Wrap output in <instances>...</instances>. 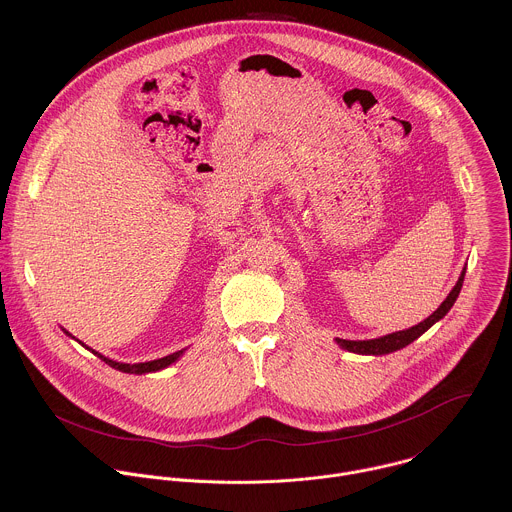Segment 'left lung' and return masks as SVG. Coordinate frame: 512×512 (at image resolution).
Instances as JSON below:
<instances>
[{
  "mask_svg": "<svg viewBox=\"0 0 512 512\" xmlns=\"http://www.w3.org/2000/svg\"><path fill=\"white\" fill-rule=\"evenodd\" d=\"M463 278H465V268L461 270V276L457 280V284L453 286V290L447 293V297L441 301L438 309L428 317L424 319L422 323L410 327V329H404V331H396V333H388L384 337H378V339H368V341H347V339H335L337 345L349 353H355V355H372V357H382V355H388V353H394V351H400L404 349L406 345L414 343L418 337H422L434 323H438L439 319H443L447 315V311L453 307L457 295L461 292V286H463Z\"/></svg>",
  "mask_w": 512,
  "mask_h": 512,
  "instance_id": "8db88e82",
  "label": "left lung"
}]
</instances>
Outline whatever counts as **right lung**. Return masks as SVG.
<instances>
[{
    "label": "right lung",
    "mask_w": 512,
    "mask_h": 512,
    "mask_svg": "<svg viewBox=\"0 0 512 512\" xmlns=\"http://www.w3.org/2000/svg\"><path fill=\"white\" fill-rule=\"evenodd\" d=\"M65 333L71 335L69 331H65ZM78 343H80V341H78ZM80 345L86 347L84 343H80ZM86 349H88V347H86ZM88 351H92V349H88ZM185 351H187V349H181V351H177V353H173V355H167V357H163V359H155V361H147V363H134V365L112 361V359H108V357H104V355H100V353H96V351H92V353H94L98 359H102L106 365H110L112 368L120 370V372H128V374H147V372H157V370H163V368L173 365L175 361H179V359L183 357Z\"/></svg>",
    "instance_id": "1"
}]
</instances>
